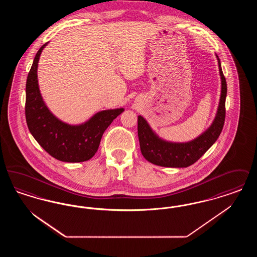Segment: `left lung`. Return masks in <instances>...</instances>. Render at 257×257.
Returning a JSON list of instances; mask_svg holds the SVG:
<instances>
[{"label":"left lung","mask_w":257,"mask_h":257,"mask_svg":"<svg viewBox=\"0 0 257 257\" xmlns=\"http://www.w3.org/2000/svg\"><path fill=\"white\" fill-rule=\"evenodd\" d=\"M220 71L221 90L216 116L210 127L193 141L187 143H172L160 138L149 126L146 118L138 116V136L143 156L160 167L187 168L195 164L215 142L221 133L225 118V98L227 93L226 81L222 73L220 61L216 55Z\"/></svg>","instance_id":"8db88e82"}]
</instances>
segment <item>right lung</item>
<instances>
[{
    "label": "right lung",
    "instance_id": "add662e5",
    "mask_svg": "<svg viewBox=\"0 0 257 257\" xmlns=\"http://www.w3.org/2000/svg\"><path fill=\"white\" fill-rule=\"evenodd\" d=\"M35 57L26 84V120L28 128L46 152L54 158L67 163H79L91 159L97 151L101 138L110 123L124 109L98 111L86 122L71 125L54 115L41 96L37 66L42 50Z\"/></svg>",
    "mask_w": 257,
    "mask_h": 257
}]
</instances>
